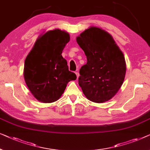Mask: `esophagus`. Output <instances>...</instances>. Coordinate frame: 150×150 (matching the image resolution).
Wrapping results in <instances>:
<instances>
[{
	"instance_id": "1",
	"label": "esophagus",
	"mask_w": 150,
	"mask_h": 150,
	"mask_svg": "<svg viewBox=\"0 0 150 150\" xmlns=\"http://www.w3.org/2000/svg\"><path fill=\"white\" fill-rule=\"evenodd\" d=\"M75 74H76V75H77V77L78 78V77H79V73H78L77 72V71H76V72H75Z\"/></svg>"
}]
</instances>
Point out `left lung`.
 <instances>
[{"label": "left lung", "mask_w": 150, "mask_h": 150, "mask_svg": "<svg viewBox=\"0 0 150 150\" xmlns=\"http://www.w3.org/2000/svg\"><path fill=\"white\" fill-rule=\"evenodd\" d=\"M76 40L87 58L78 80L83 93L92 102L108 101L116 94L125 77L123 53L112 36L98 27L86 29Z\"/></svg>", "instance_id": "1"}]
</instances>
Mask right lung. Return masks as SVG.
Wrapping results in <instances>:
<instances>
[{"label":"right lung","instance_id":"1","mask_svg":"<svg viewBox=\"0 0 150 150\" xmlns=\"http://www.w3.org/2000/svg\"><path fill=\"white\" fill-rule=\"evenodd\" d=\"M70 41L66 31L49 30L40 35L24 62V77L33 95L41 103L58 100L67 83L77 76L69 71L67 62L62 56Z\"/></svg>","mask_w":150,"mask_h":150}]
</instances>
